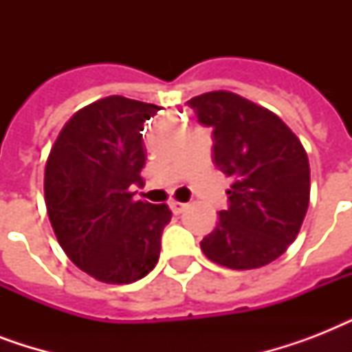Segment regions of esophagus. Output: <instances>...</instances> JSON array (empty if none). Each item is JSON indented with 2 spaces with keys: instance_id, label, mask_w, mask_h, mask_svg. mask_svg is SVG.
Wrapping results in <instances>:
<instances>
[{
  "instance_id": "esophagus-1",
  "label": "esophagus",
  "mask_w": 352,
  "mask_h": 352,
  "mask_svg": "<svg viewBox=\"0 0 352 352\" xmlns=\"http://www.w3.org/2000/svg\"><path fill=\"white\" fill-rule=\"evenodd\" d=\"M186 206H188V204L186 203H181V201H171V203H170L171 212H173V214H175V215L182 214V212L186 210Z\"/></svg>"
}]
</instances>
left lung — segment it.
Segmentation results:
<instances>
[{"mask_svg": "<svg viewBox=\"0 0 352 352\" xmlns=\"http://www.w3.org/2000/svg\"><path fill=\"white\" fill-rule=\"evenodd\" d=\"M214 129V164L232 179L228 208L201 241L221 267L250 270L294 243L311 197V170L300 138L278 115L230 91L186 102Z\"/></svg>", "mask_w": 352, "mask_h": 352, "instance_id": "left-lung-1", "label": "left lung"}]
</instances>
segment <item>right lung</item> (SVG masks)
Listing matches in <instances>:
<instances>
[{"mask_svg":"<svg viewBox=\"0 0 352 352\" xmlns=\"http://www.w3.org/2000/svg\"><path fill=\"white\" fill-rule=\"evenodd\" d=\"M155 104L107 96L62 127L45 164V206L67 257L98 281L133 283L155 268L168 204L133 201L146 164L144 122Z\"/></svg>","mask_w":352,"mask_h":352,"instance_id":"1","label":"right lung"}]
</instances>
